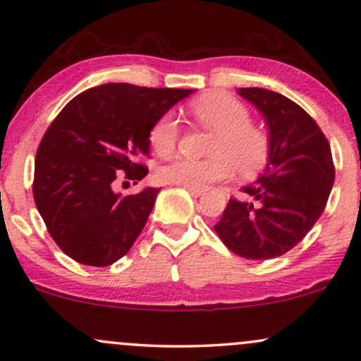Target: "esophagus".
<instances>
[{
  "instance_id": "esophagus-1",
  "label": "esophagus",
  "mask_w": 361,
  "mask_h": 361,
  "mask_svg": "<svg viewBox=\"0 0 361 361\" xmlns=\"http://www.w3.org/2000/svg\"><path fill=\"white\" fill-rule=\"evenodd\" d=\"M182 187H184L185 190H189L193 197H200L202 193L205 192V190H203V189H193V187H187V185H182Z\"/></svg>"
}]
</instances>
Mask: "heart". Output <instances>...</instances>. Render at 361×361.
I'll return each mask as SVG.
<instances>
[{"label":"heart","mask_w":361,"mask_h":361,"mask_svg":"<svg viewBox=\"0 0 361 361\" xmlns=\"http://www.w3.org/2000/svg\"><path fill=\"white\" fill-rule=\"evenodd\" d=\"M197 122L213 130L207 146L208 158L192 159L176 156L161 166L159 177L169 184L205 189L212 182L231 177L234 168L241 176H252L267 163L270 138L250 122L252 114L245 104L226 92H210L190 104ZM180 127L174 114L166 112L149 130V143L158 154L174 151Z\"/></svg>","instance_id":"heart-1"}]
</instances>
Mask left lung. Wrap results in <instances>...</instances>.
<instances>
[{
  "mask_svg": "<svg viewBox=\"0 0 361 361\" xmlns=\"http://www.w3.org/2000/svg\"><path fill=\"white\" fill-rule=\"evenodd\" d=\"M239 94L264 114L270 153L264 174L229 198L215 231L234 254L250 260L280 257L321 218L336 168L331 146L305 109L279 92L241 87Z\"/></svg>",
  "mask_w": 361,
  "mask_h": 361,
  "instance_id": "left-lung-1",
  "label": "left lung"
}]
</instances>
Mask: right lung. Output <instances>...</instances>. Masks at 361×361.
<instances>
[{
  "label": "right lung",
  "mask_w": 361,
  "mask_h": 361,
  "mask_svg": "<svg viewBox=\"0 0 361 361\" xmlns=\"http://www.w3.org/2000/svg\"><path fill=\"white\" fill-rule=\"evenodd\" d=\"M190 90L109 82L73 97L35 154L32 193L56 245L76 262L107 267L143 231L159 189L122 197L116 180L148 174L149 130Z\"/></svg>",
  "instance_id": "obj_1"
}]
</instances>
